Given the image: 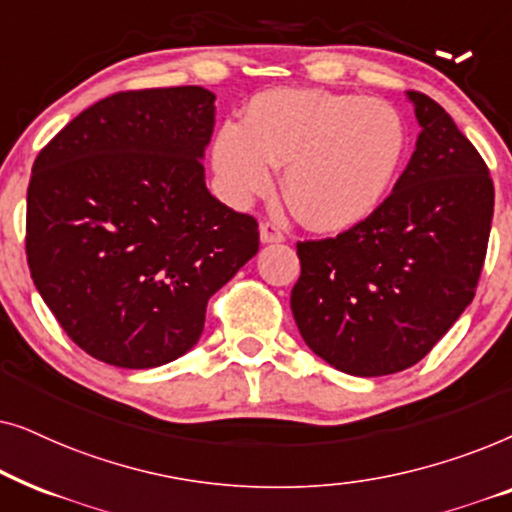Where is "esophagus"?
<instances>
[{"mask_svg": "<svg viewBox=\"0 0 512 512\" xmlns=\"http://www.w3.org/2000/svg\"><path fill=\"white\" fill-rule=\"evenodd\" d=\"M261 242H263V244L284 242L282 228H279L277 223H272V221H263V223H261Z\"/></svg>", "mask_w": 512, "mask_h": 512, "instance_id": "esophagus-1", "label": "esophagus"}]
</instances>
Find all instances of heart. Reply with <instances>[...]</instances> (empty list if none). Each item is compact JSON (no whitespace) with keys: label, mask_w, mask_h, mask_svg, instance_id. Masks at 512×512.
I'll return each instance as SVG.
<instances>
[{"label":"heart","mask_w":512,"mask_h":512,"mask_svg":"<svg viewBox=\"0 0 512 512\" xmlns=\"http://www.w3.org/2000/svg\"><path fill=\"white\" fill-rule=\"evenodd\" d=\"M408 130L389 102L284 88L256 97L242 123H223L214 170L228 198L249 202L286 165V198L307 226L347 230L368 219L394 186Z\"/></svg>","instance_id":"b5f03b06"}]
</instances>
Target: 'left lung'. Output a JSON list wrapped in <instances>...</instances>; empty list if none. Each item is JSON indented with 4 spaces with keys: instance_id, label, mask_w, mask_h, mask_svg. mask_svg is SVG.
<instances>
[{
    "instance_id": "left-lung-1",
    "label": "left lung",
    "mask_w": 512,
    "mask_h": 512,
    "mask_svg": "<svg viewBox=\"0 0 512 512\" xmlns=\"http://www.w3.org/2000/svg\"><path fill=\"white\" fill-rule=\"evenodd\" d=\"M408 97L422 132L389 198L338 237L296 244L298 331L359 377L415 366L450 331L475 296L492 230L485 160L438 102Z\"/></svg>"
}]
</instances>
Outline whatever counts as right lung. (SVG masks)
Instances as JSON below:
<instances>
[{"mask_svg":"<svg viewBox=\"0 0 512 512\" xmlns=\"http://www.w3.org/2000/svg\"><path fill=\"white\" fill-rule=\"evenodd\" d=\"M214 93L125 90L69 121L34 160L25 251L34 286L97 361L186 354L207 300L256 256L258 223L205 186Z\"/></svg>","mask_w":512,"mask_h":512,"instance_id":"add662e5","label":"right lung"}]
</instances>
